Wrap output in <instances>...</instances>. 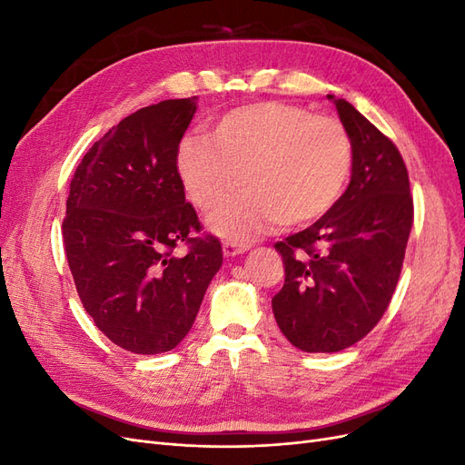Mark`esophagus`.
I'll return each instance as SVG.
<instances>
[{
	"instance_id": "esophagus-1",
	"label": "esophagus",
	"mask_w": 465,
	"mask_h": 465,
	"mask_svg": "<svg viewBox=\"0 0 465 465\" xmlns=\"http://www.w3.org/2000/svg\"><path fill=\"white\" fill-rule=\"evenodd\" d=\"M246 248L244 246H238L234 242H223V254L227 258H232V256H238V254H244Z\"/></svg>"
}]
</instances>
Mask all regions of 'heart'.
Wrapping results in <instances>:
<instances>
[{
    "instance_id": "b5f03b06",
    "label": "heart",
    "mask_w": 465,
    "mask_h": 465,
    "mask_svg": "<svg viewBox=\"0 0 465 465\" xmlns=\"http://www.w3.org/2000/svg\"><path fill=\"white\" fill-rule=\"evenodd\" d=\"M205 137L178 145L176 171L202 211L241 198L207 219L209 229L246 244L275 224L301 227L340 200L353 164L345 125L287 103H258L221 116Z\"/></svg>"
}]
</instances>
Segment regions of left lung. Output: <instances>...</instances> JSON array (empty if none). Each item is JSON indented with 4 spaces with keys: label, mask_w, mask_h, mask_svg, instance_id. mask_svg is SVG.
Returning <instances> with one entry per match:
<instances>
[{
    "label": "left lung",
    "mask_w": 465,
    "mask_h": 465,
    "mask_svg": "<svg viewBox=\"0 0 465 465\" xmlns=\"http://www.w3.org/2000/svg\"><path fill=\"white\" fill-rule=\"evenodd\" d=\"M353 143L345 193L311 227L277 242L285 285L273 316L306 353H337L367 335L396 291L413 224L398 147L345 98L328 94Z\"/></svg>",
    "instance_id": "1"
}]
</instances>
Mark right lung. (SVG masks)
Returning a JSON list of instances; mask_svg holds the SVG:
<instances>
[{
	"label": "right lung",
	"instance_id": "obj_1",
	"mask_svg": "<svg viewBox=\"0 0 465 465\" xmlns=\"http://www.w3.org/2000/svg\"><path fill=\"white\" fill-rule=\"evenodd\" d=\"M198 96L134 112L85 153L69 186L64 244L79 299L112 343L137 355L174 349L223 263L176 171ZM190 243L186 255L173 248Z\"/></svg>",
	"mask_w": 465,
	"mask_h": 465
}]
</instances>
